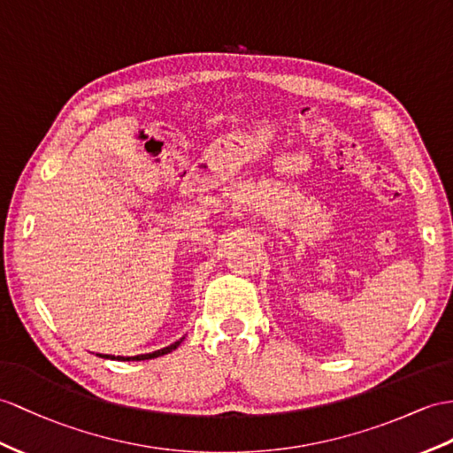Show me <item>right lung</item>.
<instances>
[{
	"label": "right lung",
	"mask_w": 453,
	"mask_h": 453,
	"mask_svg": "<svg viewBox=\"0 0 453 453\" xmlns=\"http://www.w3.org/2000/svg\"><path fill=\"white\" fill-rule=\"evenodd\" d=\"M180 342H182V338L179 340V342H174V344H171V346H167V348H163V349H157V351H153V354H143V356H134V357H120V356H111V359H120V361H142V359H153V357H159V356H165V354H169V351H173V349H176L180 346ZM99 357H109V356H99Z\"/></svg>",
	"instance_id": "right-lung-1"
}]
</instances>
